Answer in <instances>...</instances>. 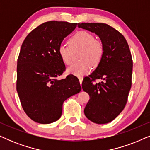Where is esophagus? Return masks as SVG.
<instances>
[{"label": "esophagus", "instance_id": "34e87169", "mask_svg": "<svg viewBox=\"0 0 150 150\" xmlns=\"http://www.w3.org/2000/svg\"><path fill=\"white\" fill-rule=\"evenodd\" d=\"M79 79L80 83H81V84H82V82H83V77L80 76V77H79Z\"/></svg>", "mask_w": 150, "mask_h": 150}]
</instances>
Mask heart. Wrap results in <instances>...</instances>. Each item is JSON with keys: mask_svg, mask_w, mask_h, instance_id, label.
<instances>
[{"mask_svg": "<svg viewBox=\"0 0 150 150\" xmlns=\"http://www.w3.org/2000/svg\"><path fill=\"white\" fill-rule=\"evenodd\" d=\"M69 46L61 44L58 54L65 65L72 62L74 53L80 52L79 63H74L67 69V73L77 76L89 73L92 65L97 66L101 62L104 54V46L101 41L95 40L94 36L85 30L77 32L69 41Z\"/></svg>", "mask_w": 150, "mask_h": 150, "instance_id": "obj_1", "label": "heart"}]
</instances>
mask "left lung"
<instances>
[{
	"label": "left lung",
	"instance_id": "8db88e82",
	"mask_svg": "<svg viewBox=\"0 0 150 150\" xmlns=\"http://www.w3.org/2000/svg\"><path fill=\"white\" fill-rule=\"evenodd\" d=\"M78 27L97 35L104 46L101 62L83 79L82 88L90 97L85 116L96 124H107L121 113L128 100L133 65L130 48L123 35L108 24L79 23ZM96 79L104 81L96 83Z\"/></svg>",
	"mask_w": 150,
	"mask_h": 150
}]
</instances>
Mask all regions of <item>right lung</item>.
<instances>
[{
  "instance_id": "add662e5",
  "label": "right lung",
  "mask_w": 150,
  "mask_h": 150,
  "mask_svg": "<svg viewBox=\"0 0 150 150\" xmlns=\"http://www.w3.org/2000/svg\"><path fill=\"white\" fill-rule=\"evenodd\" d=\"M77 23L50 21L33 30L22 43L18 59L17 89L26 114L34 122L48 124L62 114L63 102L81 90L74 75L65 79V65L58 48Z\"/></svg>"
}]
</instances>
